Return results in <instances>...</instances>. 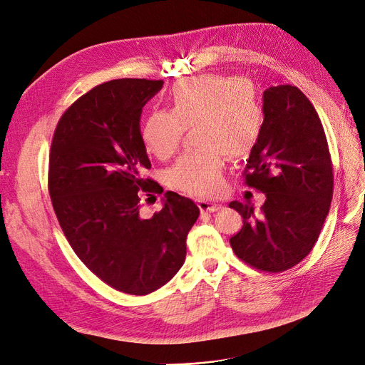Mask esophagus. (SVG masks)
Segmentation results:
<instances>
[{
  "mask_svg": "<svg viewBox=\"0 0 365 365\" xmlns=\"http://www.w3.org/2000/svg\"><path fill=\"white\" fill-rule=\"evenodd\" d=\"M197 207H199L200 212H215L218 210H222L220 203L210 202V200H205V199H199L197 200Z\"/></svg>",
  "mask_w": 365,
  "mask_h": 365,
  "instance_id": "obj_1",
  "label": "esophagus"
}]
</instances>
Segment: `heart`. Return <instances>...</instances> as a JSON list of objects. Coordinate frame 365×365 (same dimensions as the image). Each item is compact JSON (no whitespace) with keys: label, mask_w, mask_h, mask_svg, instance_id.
<instances>
[{"label":"heart","mask_w":365,"mask_h":365,"mask_svg":"<svg viewBox=\"0 0 365 365\" xmlns=\"http://www.w3.org/2000/svg\"><path fill=\"white\" fill-rule=\"evenodd\" d=\"M169 110L158 109L142 125L143 147L158 160L178 150L185 128H195L202 150L178 158L168 182L192 196L208 197L223 185L226 157L240 160L257 145L264 110L253 86L237 76L199 75L182 79L166 94Z\"/></svg>","instance_id":"heart-1"}]
</instances>
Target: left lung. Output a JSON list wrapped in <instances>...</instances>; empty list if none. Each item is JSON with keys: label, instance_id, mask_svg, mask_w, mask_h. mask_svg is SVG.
I'll use <instances>...</instances> for the list:
<instances>
[{"label": "left lung", "instance_id": "1", "mask_svg": "<svg viewBox=\"0 0 365 365\" xmlns=\"http://www.w3.org/2000/svg\"><path fill=\"white\" fill-rule=\"evenodd\" d=\"M264 128L244 172L245 184L265 195L260 214L250 202L229 207L242 215L232 250L256 269L282 272L314 247L332 200V162L322 123L294 85L264 91Z\"/></svg>", "mask_w": 365, "mask_h": 365}]
</instances>
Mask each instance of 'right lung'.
<instances>
[{
    "label": "right lung",
    "instance_id": "obj_1",
    "mask_svg": "<svg viewBox=\"0 0 365 365\" xmlns=\"http://www.w3.org/2000/svg\"><path fill=\"white\" fill-rule=\"evenodd\" d=\"M162 86L148 79L94 86L63 113L49 154V195L73 252L101 282L130 295L151 294L180 271L199 217L192 199L173 192L160 212L139 214V193L163 192L143 177L151 163L139 125Z\"/></svg>",
    "mask_w": 365,
    "mask_h": 365
}]
</instances>
